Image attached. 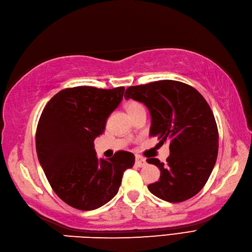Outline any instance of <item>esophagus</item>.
<instances>
[{
  "instance_id": "esophagus-1",
  "label": "esophagus",
  "mask_w": 252,
  "mask_h": 252,
  "mask_svg": "<svg viewBox=\"0 0 252 252\" xmlns=\"http://www.w3.org/2000/svg\"><path fill=\"white\" fill-rule=\"evenodd\" d=\"M135 164H136L138 167H144L146 165V158L140 157V156H136V160H135Z\"/></svg>"
}]
</instances>
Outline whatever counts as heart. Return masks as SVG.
<instances>
[{
    "instance_id": "heart-1",
    "label": "heart",
    "mask_w": 252,
    "mask_h": 252,
    "mask_svg": "<svg viewBox=\"0 0 252 252\" xmlns=\"http://www.w3.org/2000/svg\"><path fill=\"white\" fill-rule=\"evenodd\" d=\"M126 109L128 115H133L135 112H137L139 108H141L143 106H141V104H139L138 102L136 101H128L126 103Z\"/></svg>"
}]
</instances>
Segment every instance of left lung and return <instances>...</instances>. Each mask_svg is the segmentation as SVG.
Masks as SVG:
<instances>
[{"instance_id": "obj_1", "label": "left lung", "mask_w": 252, "mask_h": 252, "mask_svg": "<svg viewBox=\"0 0 252 252\" xmlns=\"http://www.w3.org/2000/svg\"><path fill=\"white\" fill-rule=\"evenodd\" d=\"M125 98L149 108L150 135L158 136V145L169 144L167 163L147 158L160 170L158 181L148 189L172 203L197 195L208 182L218 153L216 120L202 94L185 83L163 80L127 87Z\"/></svg>"}]
</instances>
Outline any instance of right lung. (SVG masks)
I'll list each match as a JSON object with an SVG mask.
<instances>
[{
	"instance_id": "add662e5",
	"label": "right lung",
	"mask_w": 252,
	"mask_h": 252,
	"mask_svg": "<svg viewBox=\"0 0 252 252\" xmlns=\"http://www.w3.org/2000/svg\"><path fill=\"white\" fill-rule=\"evenodd\" d=\"M125 87L77 86L61 90L44 106L36 130V151L51 188L63 202L81 211L100 208L113 199L134 154L117 151L96 158L95 137L118 106Z\"/></svg>"
}]
</instances>
